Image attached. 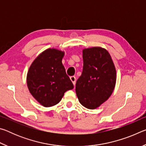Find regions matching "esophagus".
<instances>
[{
    "instance_id": "1",
    "label": "esophagus",
    "mask_w": 146,
    "mask_h": 146,
    "mask_svg": "<svg viewBox=\"0 0 146 146\" xmlns=\"http://www.w3.org/2000/svg\"><path fill=\"white\" fill-rule=\"evenodd\" d=\"M70 79H71V82H73V85L75 86V84H76V78H75V76H70Z\"/></svg>"
}]
</instances>
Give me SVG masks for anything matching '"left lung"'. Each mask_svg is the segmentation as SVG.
<instances>
[{
	"label": "left lung",
	"instance_id": "1",
	"mask_svg": "<svg viewBox=\"0 0 146 146\" xmlns=\"http://www.w3.org/2000/svg\"><path fill=\"white\" fill-rule=\"evenodd\" d=\"M83 70L76 83L80 103L93 110L107 100L114 90L116 70L106 49L95 47L84 49Z\"/></svg>",
	"mask_w": 146,
	"mask_h": 146
}]
</instances>
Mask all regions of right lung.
<instances>
[{
	"label": "right lung",
	"mask_w": 146,
	"mask_h": 146,
	"mask_svg": "<svg viewBox=\"0 0 146 146\" xmlns=\"http://www.w3.org/2000/svg\"><path fill=\"white\" fill-rule=\"evenodd\" d=\"M64 53L48 49L31 64L27 75L29 92L44 107H51L60 102L66 91L74 86L62 63Z\"/></svg>",
	"instance_id": "1"
}]
</instances>
